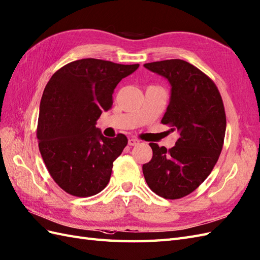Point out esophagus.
<instances>
[{
  "label": "esophagus",
  "mask_w": 260,
  "mask_h": 260,
  "mask_svg": "<svg viewBox=\"0 0 260 260\" xmlns=\"http://www.w3.org/2000/svg\"><path fill=\"white\" fill-rule=\"evenodd\" d=\"M128 145L129 146H137V145H139V141L137 138H129L128 139Z\"/></svg>",
  "instance_id": "esophagus-1"
}]
</instances>
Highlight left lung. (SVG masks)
<instances>
[{
  "instance_id": "left-lung-1",
  "label": "left lung",
  "mask_w": 260,
  "mask_h": 260,
  "mask_svg": "<svg viewBox=\"0 0 260 260\" xmlns=\"http://www.w3.org/2000/svg\"><path fill=\"white\" fill-rule=\"evenodd\" d=\"M144 67L171 84L170 102L161 123L180 136L169 150L150 143L152 158L143 165V174L159 197L181 199L208 178L218 160L226 129L223 100L212 79L181 59Z\"/></svg>"
}]
</instances>
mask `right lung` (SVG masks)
I'll return each instance as SVG.
<instances>
[{
  "label": "right lung",
  "mask_w": 260,
  "mask_h": 260,
  "mask_svg": "<svg viewBox=\"0 0 260 260\" xmlns=\"http://www.w3.org/2000/svg\"><path fill=\"white\" fill-rule=\"evenodd\" d=\"M139 67L86 58L57 70L44 90L37 125L38 147L54 181L67 193L86 198L108 185L113 161L127 137L95 127L113 104L118 82Z\"/></svg>",
  "instance_id": "add662e5"
}]
</instances>
